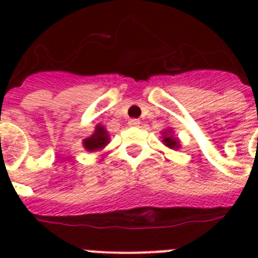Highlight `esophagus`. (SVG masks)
I'll list each match as a JSON object with an SVG mask.
<instances>
[{
	"label": "esophagus",
	"instance_id": "obj_1",
	"mask_svg": "<svg viewBox=\"0 0 258 258\" xmlns=\"http://www.w3.org/2000/svg\"><path fill=\"white\" fill-rule=\"evenodd\" d=\"M139 124H141V121L138 120V119H131V120H128L130 127H139Z\"/></svg>",
	"mask_w": 258,
	"mask_h": 258
}]
</instances>
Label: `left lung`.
I'll return each instance as SVG.
<instances>
[{
    "label": "left lung",
    "mask_w": 258,
    "mask_h": 258,
    "mask_svg": "<svg viewBox=\"0 0 258 258\" xmlns=\"http://www.w3.org/2000/svg\"><path fill=\"white\" fill-rule=\"evenodd\" d=\"M162 142L166 147L171 150H178L180 147V141L174 135L172 128H166L165 131H162Z\"/></svg>",
    "instance_id": "obj_1"
}]
</instances>
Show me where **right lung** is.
<instances>
[{
    "label": "right lung",
    "mask_w": 258,
    "mask_h": 258,
    "mask_svg": "<svg viewBox=\"0 0 258 258\" xmlns=\"http://www.w3.org/2000/svg\"><path fill=\"white\" fill-rule=\"evenodd\" d=\"M109 143V135L108 131L104 128V125L97 124L95 127V131L91 137L86 138L83 141V147L89 151V153H96V151H101L105 146Z\"/></svg>",
    "instance_id": "add662e5"
}]
</instances>
